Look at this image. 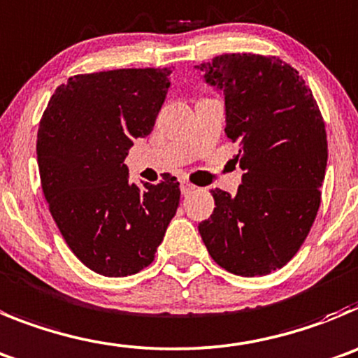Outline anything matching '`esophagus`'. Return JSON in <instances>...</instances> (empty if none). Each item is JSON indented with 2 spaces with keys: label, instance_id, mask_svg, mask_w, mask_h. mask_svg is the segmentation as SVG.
<instances>
[{
  "label": "esophagus",
  "instance_id": "obj_1",
  "mask_svg": "<svg viewBox=\"0 0 358 358\" xmlns=\"http://www.w3.org/2000/svg\"><path fill=\"white\" fill-rule=\"evenodd\" d=\"M192 192H195V186L189 185V182H186V181H182L181 182V193H182V195L186 196V195H189Z\"/></svg>",
  "mask_w": 358,
  "mask_h": 358
}]
</instances>
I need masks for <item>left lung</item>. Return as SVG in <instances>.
I'll return each mask as SVG.
<instances>
[{"label": "left lung", "mask_w": 358, "mask_h": 358, "mask_svg": "<svg viewBox=\"0 0 358 358\" xmlns=\"http://www.w3.org/2000/svg\"><path fill=\"white\" fill-rule=\"evenodd\" d=\"M224 92L225 134L243 170L236 195L211 189L215 211L199 224L209 255L241 277L286 266L321 204L329 145L313 92L277 57L220 55L196 65Z\"/></svg>", "instance_id": "1"}]
</instances>
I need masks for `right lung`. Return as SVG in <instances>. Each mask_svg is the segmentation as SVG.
<instances>
[{
  "label": "right lung",
  "mask_w": 358,
  "mask_h": 358,
  "mask_svg": "<svg viewBox=\"0 0 358 358\" xmlns=\"http://www.w3.org/2000/svg\"><path fill=\"white\" fill-rule=\"evenodd\" d=\"M172 69L78 74L49 99L37 134L42 192L65 243L104 277L138 273L154 261L181 199L176 177L143 189L126 159L152 131Z\"/></svg>",
  "instance_id": "add662e5"
}]
</instances>
